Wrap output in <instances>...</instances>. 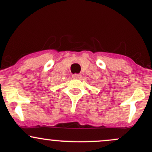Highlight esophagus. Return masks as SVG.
<instances>
[{
  "instance_id": "1",
  "label": "esophagus",
  "mask_w": 152,
  "mask_h": 152,
  "mask_svg": "<svg viewBox=\"0 0 152 152\" xmlns=\"http://www.w3.org/2000/svg\"><path fill=\"white\" fill-rule=\"evenodd\" d=\"M72 77L73 78V79H80L81 77H82V76H81V74H73V76H72Z\"/></svg>"
}]
</instances>
